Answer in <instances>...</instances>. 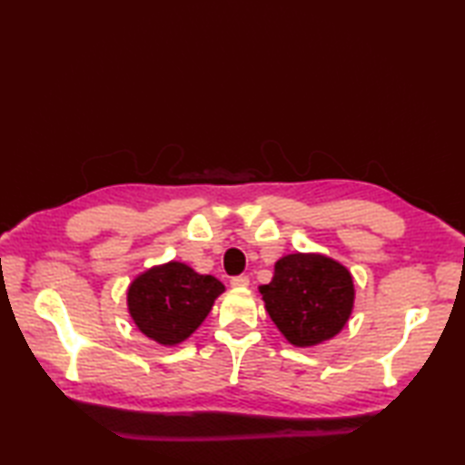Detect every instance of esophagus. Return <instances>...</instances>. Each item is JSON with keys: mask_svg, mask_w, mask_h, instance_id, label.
Returning a JSON list of instances; mask_svg holds the SVG:
<instances>
[{"mask_svg": "<svg viewBox=\"0 0 465 465\" xmlns=\"http://www.w3.org/2000/svg\"><path fill=\"white\" fill-rule=\"evenodd\" d=\"M232 288H248L250 285V278L248 275H235V278H232Z\"/></svg>", "mask_w": 465, "mask_h": 465, "instance_id": "obj_1", "label": "esophagus"}]
</instances>
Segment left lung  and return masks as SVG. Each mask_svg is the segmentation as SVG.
<instances>
[{
    "instance_id": "left-lung-1",
    "label": "left lung",
    "mask_w": 465,
    "mask_h": 465,
    "mask_svg": "<svg viewBox=\"0 0 465 465\" xmlns=\"http://www.w3.org/2000/svg\"><path fill=\"white\" fill-rule=\"evenodd\" d=\"M260 293L275 328L295 348L335 338L348 323L355 302L350 270L322 253L283 255Z\"/></svg>"
}]
</instances>
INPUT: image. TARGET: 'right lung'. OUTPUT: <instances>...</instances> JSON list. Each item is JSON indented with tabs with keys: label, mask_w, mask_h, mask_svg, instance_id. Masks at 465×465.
<instances>
[{
	"label": "right lung",
	"mask_w": 465,
	"mask_h": 465,
	"mask_svg": "<svg viewBox=\"0 0 465 465\" xmlns=\"http://www.w3.org/2000/svg\"><path fill=\"white\" fill-rule=\"evenodd\" d=\"M225 285L183 262H167L135 275L127 312L145 338L173 348L200 328Z\"/></svg>",
	"instance_id": "right-lung-1"
}]
</instances>
